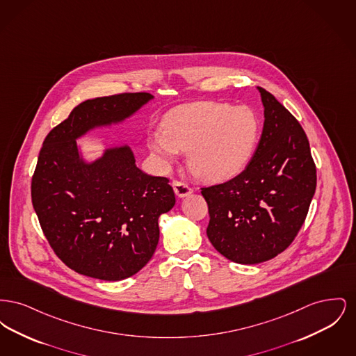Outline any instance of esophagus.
<instances>
[{
    "mask_svg": "<svg viewBox=\"0 0 356 356\" xmlns=\"http://www.w3.org/2000/svg\"><path fill=\"white\" fill-rule=\"evenodd\" d=\"M173 189H175V193L179 196V197H186L188 195L192 193V188L183 183V181H173Z\"/></svg>",
    "mask_w": 356,
    "mask_h": 356,
    "instance_id": "obj_1",
    "label": "esophagus"
}]
</instances>
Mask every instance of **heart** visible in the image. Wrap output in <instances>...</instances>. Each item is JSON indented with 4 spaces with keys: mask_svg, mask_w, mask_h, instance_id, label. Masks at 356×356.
<instances>
[{
    "mask_svg": "<svg viewBox=\"0 0 356 356\" xmlns=\"http://www.w3.org/2000/svg\"><path fill=\"white\" fill-rule=\"evenodd\" d=\"M260 122L248 106L196 102L180 106L164 120V129L149 135L148 147L164 164L188 152V167L196 177L220 183L247 167L257 145Z\"/></svg>",
    "mask_w": 356,
    "mask_h": 356,
    "instance_id": "b5f03b06",
    "label": "heart"
}]
</instances>
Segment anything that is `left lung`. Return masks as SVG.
Masks as SVG:
<instances>
[{"mask_svg":"<svg viewBox=\"0 0 356 356\" xmlns=\"http://www.w3.org/2000/svg\"><path fill=\"white\" fill-rule=\"evenodd\" d=\"M260 141L245 170L202 188L207 236L227 259L257 264L283 252L300 231L316 188V167L302 125L270 92Z\"/></svg>","mask_w":356,"mask_h":356,"instance_id":"obj_1","label":"left lung"}]
</instances>
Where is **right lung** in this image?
Wrapping results in <instances>:
<instances>
[{
  "mask_svg": "<svg viewBox=\"0 0 356 356\" xmlns=\"http://www.w3.org/2000/svg\"><path fill=\"white\" fill-rule=\"evenodd\" d=\"M152 95L120 93L79 104L44 140L32 203L54 254L70 270L116 282L140 271L159 243V218L176 203L167 177L136 167L129 147L86 163L76 140L132 116Z\"/></svg>",
  "mask_w": 356,
  "mask_h": 356,
  "instance_id": "obj_1",
  "label": "right lung"
}]
</instances>
